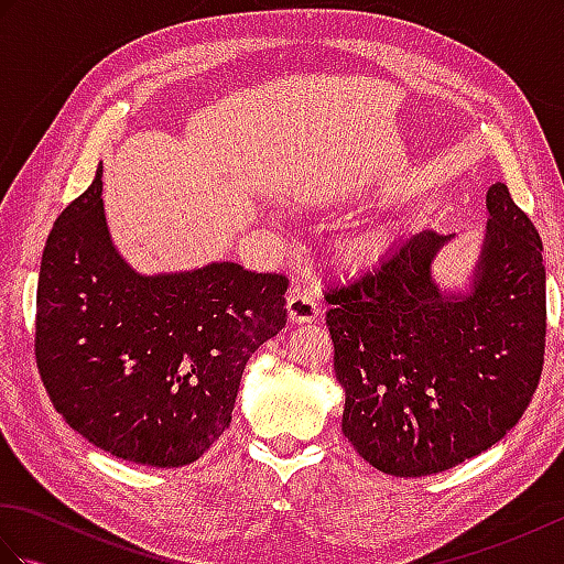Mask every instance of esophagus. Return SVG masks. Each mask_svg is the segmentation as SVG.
<instances>
[{
    "label": "esophagus",
    "instance_id": "1",
    "mask_svg": "<svg viewBox=\"0 0 564 564\" xmlns=\"http://www.w3.org/2000/svg\"><path fill=\"white\" fill-rule=\"evenodd\" d=\"M285 307H289V315L293 322H313L317 315H319V305L315 301V295L310 293L307 289H297L291 291L289 295V303H285Z\"/></svg>",
    "mask_w": 564,
    "mask_h": 564
}]
</instances>
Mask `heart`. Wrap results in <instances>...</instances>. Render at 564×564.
Segmentation results:
<instances>
[{
    "instance_id": "1",
    "label": "heart",
    "mask_w": 564,
    "mask_h": 564,
    "mask_svg": "<svg viewBox=\"0 0 564 564\" xmlns=\"http://www.w3.org/2000/svg\"><path fill=\"white\" fill-rule=\"evenodd\" d=\"M376 249H378L376 239H361V242L356 245V254H361V257H373V254H376Z\"/></svg>"
}]
</instances>
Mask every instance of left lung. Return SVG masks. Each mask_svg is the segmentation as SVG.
<instances>
[{"instance_id":"1","label":"left lung","mask_w":564,"mask_h":564,"mask_svg":"<svg viewBox=\"0 0 564 564\" xmlns=\"http://www.w3.org/2000/svg\"><path fill=\"white\" fill-rule=\"evenodd\" d=\"M473 293L446 295L434 230L402 239L373 269L327 285L341 431L394 477L436 475L492 448L529 410L545 356V267L535 225L507 184L487 191Z\"/></svg>"}]
</instances>
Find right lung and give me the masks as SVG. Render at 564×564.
I'll use <instances>...</instances> for the list:
<instances>
[{
  "mask_svg": "<svg viewBox=\"0 0 564 564\" xmlns=\"http://www.w3.org/2000/svg\"><path fill=\"white\" fill-rule=\"evenodd\" d=\"M283 273L220 261L140 275L111 245L101 166L57 215L35 295V364L55 410L130 463L182 467L232 422L242 370L285 327Z\"/></svg>",
  "mask_w": 564,
  "mask_h": 564,
  "instance_id": "obj_1",
  "label": "right lung"
}]
</instances>
